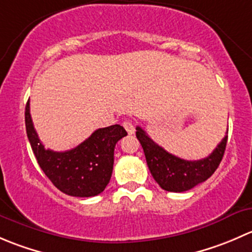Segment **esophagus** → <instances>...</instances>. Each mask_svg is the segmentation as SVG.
<instances>
[{
  "instance_id": "1",
  "label": "esophagus",
  "mask_w": 252,
  "mask_h": 252,
  "mask_svg": "<svg viewBox=\"0 0 252 252\" xmlns=\"http://www.w3.org/2000/svg\"><path fill=\"white\" fill-rule=\"evenodd\" d=\"M123 126H124V129H126V130L128 131L129 135H131V134L135 133V126H134L133 122H131V121H126V122H124Z\"/></svg>"
}]
</instances>
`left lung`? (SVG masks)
I'll use <instances>...</instances> for the list:
<instances>
[{"label": "left lung", "instance_id": "1", "mask_svg": "<svg viewBox=\"0 0 252 252\" xmlns=\"http://www.w3.org/2000/svg\"><path fill=\"white\" fill-rule=\"evenodd\" d=\"M136 138L140 141L154 179L162 189L173 192L192 189L215 173L222 161L228 140V135H225L206 158L187 161L167 152L152 140L140 126H136Z\"/></svg>", "mask_w": 252, "mask_h": 252}]
</instances>
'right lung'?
<instances>
[{
	"mask_svg": "<svg viewBox=\"0 0 252 252\" xmlns=\"http://www.w3.org/2000/svg\"><path fill=\"white\" fill-rule=\"evenodd\" d=\"M25 128L32 152L44 173L57 189L77 197L101 194L110 183L114 162V147L126 135L119 124L94 131L85 141L68 151L45 149L34 129L30 105L25 106Z\"/></svg>",
	"mask_w": 252,
	"mask_h": 252,
	"instance_id": "1",
	"label": "right lung"
}]
</instances>
